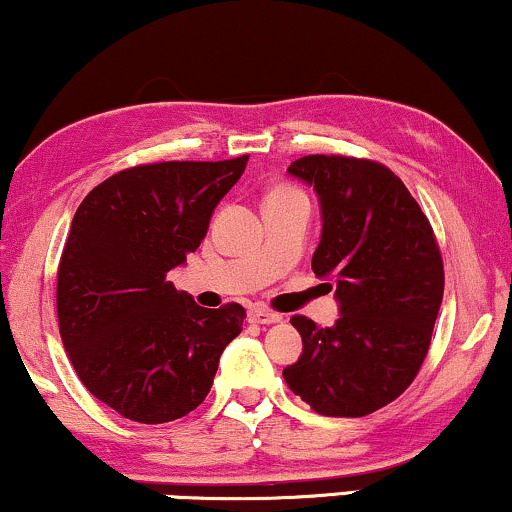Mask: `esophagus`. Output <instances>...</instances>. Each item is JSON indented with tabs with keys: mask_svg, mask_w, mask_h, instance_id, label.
Here are the masks:
<instances>
[{
	"mask_svg": "<svg viewBox=\"0 0 512 512\" xmlns=\"http://www.w3.org/2000/svg\"><path fill=\"white\" fill-rule=\"evenodd\" d=\"M249 320H251V323H258V325H273V323H280L282 315L268 311V308L256 306V308H251V311H249Z\"/></svg>",
	"mask_w": 512,
	"mask_h": 512,
	"instance_id": "1",
	"label": "esophagus"
}]
</instances>
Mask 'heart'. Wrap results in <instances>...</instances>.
<instances>
[{"label":"heart","instance_id":"obj_1","mask_svg":"<svg viewBox=\"0 0 512 512\" xmlns=\"http://www.w3.org/2000/svg\"><path fill=\"white\" fill-rule=\"evenodd\" d=\"M299 189H294L292 185H280V187H275L273 192L268 194V199H280V197H299Z\"/></svg>","mask_w":512,"mask_h":512}]
</instances>
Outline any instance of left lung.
Here are the masks:
<instances>
[{
	"label": "left lung",
	"mask_w": 512,
	"mask_h": 512,
	"mask_svg": "<svg viewBox=\"0 0 512 512\" xmlns=\"http://www.w3.org/2000/svg\"><path fill=\"white\" fill-rule=\"evenodd\" d=\"M287 170L320 197L323 237L311 268L330 280L342 315L334 327L294 315L304 353L282 375L315 413L363 418L399 399L430 351L444 296L437 237L384 163L311 154Z\"/></svg>",
	"instance_id": "1"
}]
</instances>
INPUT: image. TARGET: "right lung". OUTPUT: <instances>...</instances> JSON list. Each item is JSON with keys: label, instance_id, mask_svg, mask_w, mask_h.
Listing matches in <instances>:
<instances>
[{"label": "right lung", "instance_id": "1", "mask_svg": "<svg viewBox=\"0 0 512 512\" xmlns=\"http://www.w3.org/2000/svg\"><path fill=\"white\" fill-rule=\"evenodd\" d=\"M249 154L118 170L82 199L56 275L59 332L80 382L123 418L161 425L211 391L244 306L201 308L166 275L199 249Z\"/></svg>", "mask_w": 512, "mask_h": 512}]
</instances>
